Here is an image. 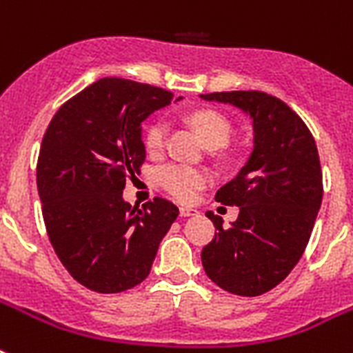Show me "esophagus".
Returning a JSON list of instances; mask_svg holds the SVG:
<instances>
[{
    "instance_id": "esophagus-1",
    "label": "esophagus",
    "mask_w": 353,
    "mask_h": 353,
    "mask_svg": "<svg viewBox=\"0 0 353 353\" xmlns=\"http://www.w3.org/2000/svg\"><path fill=\"white\" fill-rule=\"evenodd\" d=\"M179 214H181L183 218H188V216H198L199 210L192 209V207H181V209H179Z\"/></svg>"
}]
</instances>
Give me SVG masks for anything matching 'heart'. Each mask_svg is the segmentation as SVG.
Listing matches in <instances>:
<instances>
[{
  "label": "heart",
  "mask_w": 353,
  "mask_h": 353,
  "mask_svg": "<svg viewBox=\"0 0 353 353\" xmlns=\"http://www.w3.org/2000/svg\"><path fill=\"white\" fill-rule=\"evenodd\" d=\"M188 122L192 124L198 133L201 135L207 146L218 148L231 139L232 124L223 113L216 110H198L188 115ZM168 143V124L165 121L150 122L143 135V144L146 154L152 157H159L166 148ZM209 181V174L201 168L188 165H177V163H168L161 166L157 170V183L166 194L172 198L188 201L196 196L199 188L205 187Z\"/></svg>",
  "instance_id": "heart-1"
}]
</instances>
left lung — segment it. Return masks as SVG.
I'll return each mask as SVG.
<instances>
[{"label": "left lung", "mask_w": 353, "mask_h": 353, "mask_svg": "<svg viewBox=\"0 0 353 353\" xmlns=\"http://www.w3.org/2000/svg\"><path fill=\"white\" fill-rule=\"evenodd\" d=\"M203 101L240 108L252 119L254 148L216 201L240 207L234 223L207 212L216 231L201 251L207 276L240 296L268 293L291 273L312 236L323 201L317 144L285 102L263 91H221Z\"/></svg>", "instance_id": "1"}]
</instances>
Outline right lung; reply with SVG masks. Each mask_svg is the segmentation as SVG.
<instances>
[{
    "label": "right lung",
    "instance_id": "obj_1",
    "mask_svg": "<svg viewBox=\"0 0 353 353\" xmlns=\"http://www.w3.org/2000/svg\"><path fill=\"white\" fill-rule=\"evenodd\" d=\"M172 101L163 88L108 77L63 102L47 126L36 165L43 223L63 268L88 290L141 284L179 214L165 198L143 209L122 199L146 159L141 122Z\"/></svg>",
    "mask_w": 353,
    "mask_h": 353
}]
</instances>
